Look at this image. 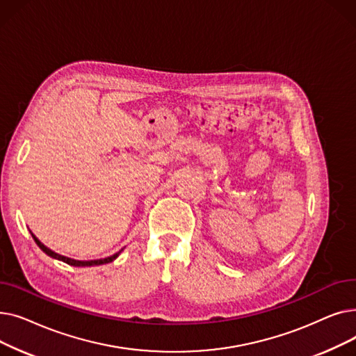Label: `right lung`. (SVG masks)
<instances>
[{"label":"right lung","mask_w":356,"mask_h":356,"mask_svg":"<svg viewBox=\"0 0 356 356\" xmlns=\"http://www.w3.org/2000/svg\"><path fill=\"white\" fill-rule=\"evenodd\" d=\"M33 235V234H31ZM33 238H34V241H35V244L40 247V250L43 251V252H46L49 257H51V258H56V259H60V261H63V263H66V264H69V266H73V267H92V266H101V264H106V263H111V261H114L118 255H120V252L121 251H118L117 254H114V255H111V257H108V258H102V259H92V261H76V259H72V258H67V257H63V255H59V254H56L54 251H51V250H49L46 245H43L42 242L37 239L34 235H33Z\"/></svg>","instance_id":"obj_1"}]
</instances>
